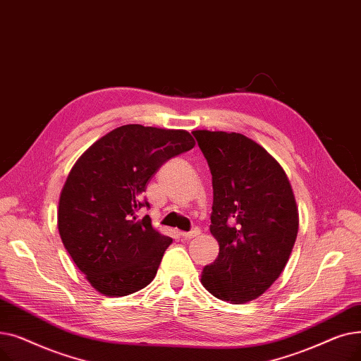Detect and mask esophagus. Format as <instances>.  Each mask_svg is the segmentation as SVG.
Segmentation results:
<instances>
[{
	"label": "esophagus",
	"mask_w": 361,
	"mask_h": 361,
	"mask_svg": "<svg viewBox=\"0 0 361 361\" xmlns=\"http://www.w3.org/2000/svg\"><path fill=\"white\" fill-rule=\"evenodd\" d=\"M200 233H201L200 228H194V229L190 231V232H180V236H182L183 239H192V238L198 236Z\"/></svg>",
	"instance_id": "34e87169"
}]
</instances>
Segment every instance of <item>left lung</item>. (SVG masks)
I'll return each instance as SVG.
<instances>
[{"instance_id":"left-lung-1","label":"left lung","mask_w":361,"mask_h":361,"mask_svg":"<svg viewBox=\"0 0 361 361\" xmlns=\"http://www.w3.org/2000/svg\"><path fill=\"white\" fill-rule=\"evenodd\" d=\"M213 179L210 232L217 259L201 283L216 298H259L285 269L298 233V209L281 164L236 132L194 130Z\"/></svg>"}]
</instances>
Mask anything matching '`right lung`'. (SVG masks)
Returning <instances> with one entry per match:
<instances>
[{
    "label": "right lung",
    "mask_w": 361,
    "mask_h": 361,
    "mask_svg": "<svg viewBox=\"0 0 361 361\" xmlns=\"http://www.w3.org/2000/svg\"><path fill=\"white\" fill-rule=\"evenodd\" d=\"M190 132L142 125L120 126L85 151L59 201L64 248L98 293L125 297L157 274L173 239L151 226L142 200L147 183L171 157L194 148Z\"/></svg>",
    "instance_id": "obj_1"
}]
</instances>
